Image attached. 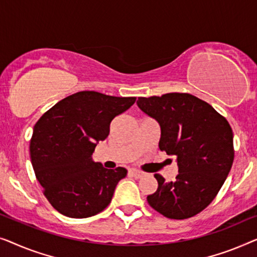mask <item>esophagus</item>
I'll use <instances>...</instances> for the list:
<instances>
[{
  "label": "esophagus",
  "mask_w": 257,
  "mask_h": 257,
  "mask_svg": "<svg viewBox=\"0 0 257 257\" xmlns=\"http://www.w3.org/2000/svg\"><path fill=\"white\" fill-rule=\"evenodd\" d=\"M129 172L132 173V176L135 177V178H141V177L144 175L142 171H140V170H136V169H132Z\"/></svg>",
  "instance_id": "obj_1"
}]
</instances>
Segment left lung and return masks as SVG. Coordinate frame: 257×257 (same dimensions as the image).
Listing matches in <instances>:
<instances>
[{"mask_svg": "<svg viewBox=\"0 0 257 257\" xmlns=\"http://www.w3.org/2000/svg\"><path fill=\"white\" fill-rule=\"evenodd\" d=\"M137 106L158 121L160 149L176 156L179 168L175 182L155 175L158 187L148 204L169 219L192 218L211 204L230 171L232 128L211 104L189 93L139 97Z\"/></svg>", "mask_w": 257, "mask_h": 257, "instance_id": "8db88e82", "label": "left lung"}]
</instances>
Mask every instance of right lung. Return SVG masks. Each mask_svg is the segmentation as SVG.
<instances>
[{"instance_id": "obj_1", "label": "right lung", "mask_w": 257, "mask_h": 257, "mask_svg": "<svg viewBox=\"0 0 257 257\" xmlns=\"http://www.w3.org/2000/svg\"><path fill=\"white\" fill-rule=\"evenodd\" d=\"M135 101L134 96L78 92L57 102L35 124L30 156L36 178L46 199L63 215L88 218L110 204L127 170L104 169L92 161V154L96 143L109 135L113 118Z\"/></svg>"}]
</instances>
